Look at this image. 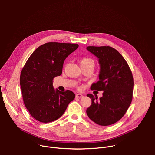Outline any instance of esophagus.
Instances as JSON below:
<instances>
[{
    "instance_id": "34e87169",
    "label": "esophagus",
    "mask_w": 155,
    "mask_h": 155,
    "mask_svg": "<svg viewBox=\"0 0 155 155\" xmlns=\"http://www.w3.org/2000/svg\"><path fill=\"white\" fill-rule=\"evenodd\" d=\"M77 98H82V97H84V95L82 94H76V96H75Z\"/></svg>"
}]
</instances>
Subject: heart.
<instances>
[{
	"instance_id": "heart-1",
	"label": "heart",
	"mask_w": 155,
	"mask_h": 155,
	"mask_svg": "<svg viewBox=\"0 0 155 155\" xmlns=\"http://www.w3.org/2000/svg\"><path fill=\"white\" fill-rule=\"evenodd\" d=\"M90 63H94V61L90 58H83L80 60V65H85V64H90Z\"/></svg>"
}]
</instances>
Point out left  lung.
I'll use <instances>...</instances> for the list:
<instances>
[{
    "label": "left lung",
    "mask_w": 155,
    "mask_h": 155,
    "mask_svg": "<svg viewBox=\"0 0 155 155\" xmlns=\"http://www.w3.org/2000/svg\"><path fill=\"white\" fill-rule=\"evenodd\" d=\"M87 50L99 60V80L91 90L103 91L102 97L87 94L92 100L87 114L101 126L116 123L124 116L133 99V77L125 59L110 46H87Z\"/></svg>",
    "instance_id": "obj_1"
}]
</instances>
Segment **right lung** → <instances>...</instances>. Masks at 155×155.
Listing matches in <instances>:
<instances>
[{
    "instance_id": "1",
    "label": "right lung",
    "mask_w": 155,
    "mask_h": 155,
    "mask_svg": "<svg viewBox=\"0 0 155 155\" xmlns=\"http://www.w3.org/2000/svg\"><path fill=\"white\" fill-rule=\"evenodd\" d=\"M78 44L47 43L32 53L23 67L20 85L24 105L32 117L41 123L59 119L75 95L55 89L53 80L62 73L64 60Z\"/></svg>"
}]
</instances>
